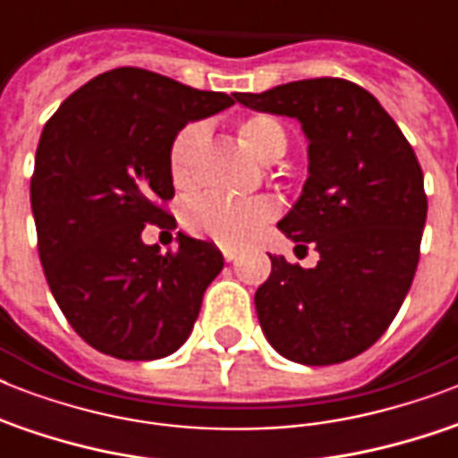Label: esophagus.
<instances>
[{"instance_id":"34e87169","label":"esophagus","mask_w":458,"mask_h":458,"mask_svg":"<svg viewBox=\"0 0 458 458\" xmlns=\"http://www.w3.org/2000/svg\"><path fill=\"white\" fill-rule=\"evenodd\" d=\"M237 254H240V251L233 250V247H223V259H225V261H235Z\"/></svg>"}]
</instances>
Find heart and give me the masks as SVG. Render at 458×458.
I'll return each instance as SVG.
<instances>
[{
    "instance_id": "b5f03b06",
    "label": "heart",
    "mask_w": 458,
    "mask_h": 458,
    "mask_svg": "<svg viewBox=\"0 0 458 458\" xmlns=\"http://www.w3.org/2000/svg\"><path fill=\"white\" fill-rule=\"evenodd\" d=\"M237 135L251 154L264 161H273L285 154L287 135L283 125L271 116H251L240 123ZM208 140L204 123H192L178 132L168 154L171 178L178 187H192L197 182L199 157ZM278 216V201L273 197L230 199L223 194L207 192L187 201L182 223L190 233L214 240L225 247H242L257 235L264 223Z\"/></svg>"
}]
</instances>
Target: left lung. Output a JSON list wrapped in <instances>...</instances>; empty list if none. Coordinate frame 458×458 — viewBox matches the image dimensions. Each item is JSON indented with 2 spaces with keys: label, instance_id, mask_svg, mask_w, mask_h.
Masks as SVG:
<instances>
[{
  "label": "left lung",
  "instance_id": "left-lung-1",
  "mask_svg": "<svg viewBox=\"0 0 458 458\" xmlns=\"http://www.w3.org/2000/svg\"><path fill=\"white\" fill-rule=\"evenodd\" d=\"M235 99L297 118L309 142V175L278 228L320 259L301 268L268 254L271 276L254 294L266 340L304 366L354 359L387 330L413 283L428 216L419 158L356 82L313 78Z\"/></svg>",
  "mask_w": 458,
  "mask_h": 458
}]
</instances>
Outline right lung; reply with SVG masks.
I'll list each match as a JSON object with an SVG mask.
<instances>
[{"label":"right lung","mask_w":458,"mask_h":458,"mask_svg":"<svg viewBox=\"0 0 458 458\" xmlns=\"http://www.w3.org/2000/svg\"><path fill=\"white\" fill-rule=\"evenodd\" d=\"M233 104L125 66L85 82L47 121L30 180L39 261L68 323L97 352L152 361L192 333L223 254L185 233L178 251L161 254L142 230L175 225L161 207L175 194L173 140Z\"/></svg>","instance_id":"obj_1"}]
</instances>
